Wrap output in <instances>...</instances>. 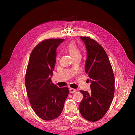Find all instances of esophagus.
<instances>
[{
	"label": "esophagus",
	"mask_w": 135,
	"mask_h": 135,
	"mask_svg": "<svg viewBox=\"0 0 135 135\" xmlns=\"http://www.w3.org/2000/svg\"><path fill=\"white\" fill-rule=\"evenodd\" d=\"M76 91V90L74 89H73V88H70L69 89V93H74Z\"/></svg>",
	"instance_id": "esophagus-1"
}]
</instances>
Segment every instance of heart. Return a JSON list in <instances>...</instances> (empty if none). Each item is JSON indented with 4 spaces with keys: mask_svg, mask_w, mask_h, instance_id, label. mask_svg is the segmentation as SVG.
<instances>
[{
    "mask_svg": "<svg viewBox=\"0 0 135 135\" xmlns=\"http://www.w3.org/2000/svg\"><path fill=\"white\" fill-rule=\"evenodd\" d=\"M67 50L73 58L80 56L79 47L74 42H70L67 46Z\"/></svg>",
    "mask_w": 135,
    "mask_h": 135,
    "instance_id": "b5f03b06",
    "label": "heart"
}]
</instances>
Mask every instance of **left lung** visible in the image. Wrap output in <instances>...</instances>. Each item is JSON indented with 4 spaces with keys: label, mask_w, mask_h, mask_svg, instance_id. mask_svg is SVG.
I'll return each instance as SVG.
<instances>
[{
    "label": "left lung",
    "mask_w": 135,
    "mask_h": 135,
    "mask_svg": "<svg viewBox=\"0 0 135 135\" xmlns=\"http://www.w3.org/2000/svg\"><path fill=\"white\" fill-rule=\"evenodd\" d=\"M87 51L85 72L91 91L80 90L84 97L79 104L81 115L90 122L101 119L109 108L114 94L115 79L108 57L103 47L89 37H80Z\"/></svg>",
    "instance_id": "obj_1"
}]
</instances>
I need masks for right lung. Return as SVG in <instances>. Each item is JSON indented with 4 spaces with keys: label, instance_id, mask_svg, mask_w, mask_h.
<instances>
[{
    "label": "right lung",
    "instance_id": "add662e5",
    "mask_svg": "<svg viewBox=\"0 0 135 135\" xmlns=\"http://www.w3.org/2000/svg\"><path fill=\"white\" fill-rule=\"evenodd\" d=\"M64 39H49L40 42L32 50L27 68L25 85L34 111L44 120L57 118L68 95V88H59L52 82L56 49Z\"/></svg>",
    "mask_w": 135,
    "mask_h": 135
}]
</instances>
